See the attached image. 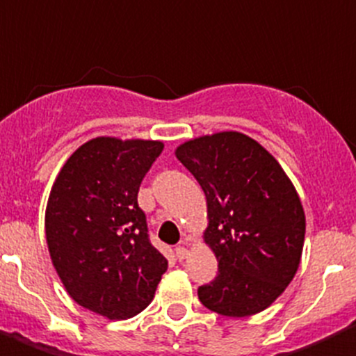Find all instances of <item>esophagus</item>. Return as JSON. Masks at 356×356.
I'll use <instances>...</instances> for the list:
<instances>
[{
	"label": "esophagus",
	"mask_w": 356,
	"mask_h": 356,
	"mask_svg": "<svg viewBox=\"0 0 356 356\" xmlns=\"http://www.w3.org/2000/svg\"><path fill=\"white\" fill-rule=\"evenodd\" d=\"M175 258L177 259H186L188 258V249L186 247H182V245H179V247H175Z\"/></svg>",
	"instance_id": "1"
}]
</instances>
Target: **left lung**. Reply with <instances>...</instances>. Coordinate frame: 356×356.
<instances>
[{"label": "left lung", "mask_w": 356, "mask_h": 356, "mask_svg": "<svg viewBox=\"0 0 356 356\" xmlns=\"http://www.w3.org/2000/svg\"><path fill=\"white\" fill-rule=\"evenodd\" d=\"M175 156L208 204L204 242L218 274L199 286L204 307L225 317L264 312L285 292L301 264L305 211L285 170L242 132H216L179 145Z\"/></svg>", "instance_id": "obj_1"}]
</instances>
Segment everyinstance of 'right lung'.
<instances>
[{
    "label": "right lung",
    "instance_id": "obj_1",
    "mask_svg": "<svg viewBox=\"0 0 356 356\" xmlns=\"http://www.w3.org/2000/svg\"><path fill=\"white\" fill-rule=\"evenodd\" d=\"M163 141L100 136L71 154L44 215L51 264L73 301L129 319L154 299L168 261L148 240L138 191Z\"/></svg>",
    "mask_w": 356,
    "mask_h": 356
}]
</instances>
